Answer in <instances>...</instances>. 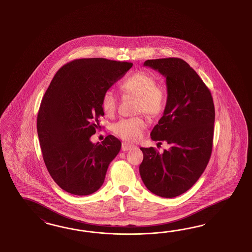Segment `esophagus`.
<instances>
[{
    "instance_id": "34e87169",
    "label": "esophagus",
    "mask_w": 252,
    "mask_h": 252,
    "mask_svg": "<svg viewBox=\"0 0 252 252\" xmlns=\"http://www.w3.org/2000/svg\"><path fill=\"white\" fill-rule=\"evenodd\" d=\"M133 147H134V146L128 144V143H126V142H123L122 151L123 152H127V151L131 150Z\"/></svg>"
}]
</instances>
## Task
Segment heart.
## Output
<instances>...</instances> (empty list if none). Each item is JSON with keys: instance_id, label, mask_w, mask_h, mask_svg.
<instances>
[{"instance_id": "heart-1", "label": "heart", "mask_w": 252, "mask_h": 252, "mask_svg": "<svg viewBox=\"0 0 252 252\" xmlns=\"http://www.w3.org/2000/svg\"><path fill=\"white\" fill-rule=\"evenodd\" d=\"M123 92L128 93L137 98L136 113H145L151 116L160 115L164 109L166 95L158 86L156 78L143 71H138L125 78L120 84ZM100 106L107 115H114L117 107V97L112 90L102 93ZM147 126V122L142 117L124 118L115 123L113 131L117 137L126 141H136L141 137Z\"/></svg>"}]
</instances>
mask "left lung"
Listing matches in <instances>:
<instances>
[{"mask_svg":"<svg viewBox=\"0 0 252 252\" xmlns=\"http://www.w3.org/2000/svg\"><path fill=\"white\" fill-rule=\"evenodd\" d=\"M166 78L167 100L152 139L169 150L140 148L139 174L146 188L162 198L189 190L204 172L213 150L215 118L211 92L190 65L179 58L147 60L143 64Z\"/></svg>","mask_w":252,"mask_h":252,"instance_id":"obj_1","label":"left lung"}]
</instances>
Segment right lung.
Wrapping results in <instances>:
<instances>
[{"label":"right lung","mask_w":252,"mask_h":252,"mask_svg":"<svg viewBox=\"0 0 252 252\" xmlns=\"http://www.w3.org/2000/svg\"><path fill=\"white\" fill-rule=\"evenodd\" d=\"M132 65L104 58L77 59L54 76L40 103L37 130L46 167L62 189L86 196L104 182L122 143L113 135L101 143H92L91 137L104 115L102 93Z\"/></svg>","instance_id":"add662e5"}]
</instances>
